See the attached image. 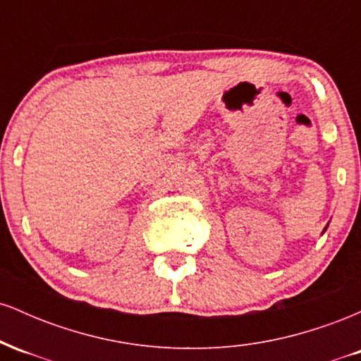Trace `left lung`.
<instances>
[{"label":"left lung","mask_w":361,"mask_h":361,"mask_svg":"<svg viewBox=\"0 0 361 361\" xmlns=\"http://www.w3.org/2000/svg\"><path fill=\"white\" fill-rule=\"evenodd\" d=\"M326 229H327V227H324V231H326Z\"/></svg>","instance_id":"obj_1"}]
</instances>
